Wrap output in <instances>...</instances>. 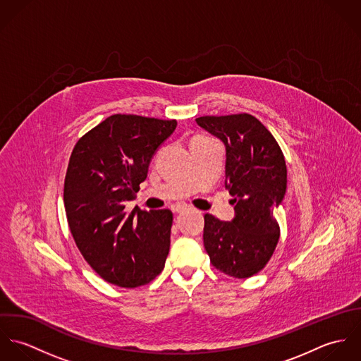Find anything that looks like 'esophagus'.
Returning a JSON list of instances; mask_svg holds the SVG:
<instances>
[{
	"mask_svg": "<svg viewBox=\"0 0 361 361\" xmlns=\"http://www.w3.org/2000/svg\"><path fill=\"white\" fill-rule=\"evenodd\" d=\"M186 208H188L186 204H173V206H171L172 212H175V214H178V212H182V211H185Z\"/></svg>",
	"mask_w": 361,
	"mask_h": 361,
	"instance_id": "1",
	"label": "esophagus"
}]
</instances>
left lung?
Instances as JSON below:
<instances>
[{
    "instance_id": "8db88e82",
    "label": "left lung",
    "mask_w": 361,
    "mask_h": 361,
    "mask_svg": "<svg viewBox=\"0 0 361 361\" xmlns=\"http://www.w3.org/2000/svg\"><path fill=\"white\" fill-rule=\"evenodd\" d=\"M196 122L225 145V188L235 204L231 222L204 215L206 252L221 272L239 279L253 276L279 240L275 209L286 192L285 157L271 132L250 114L200 116Z\"/></svg>"
}]
</instances>
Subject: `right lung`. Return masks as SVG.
I'll return each mask as SVG.
<instances>
[{"mask_svg": "<svg viewBox=\"0 0 361 361\" xmlns=\"http://www.w3.org/2000/svg\"><path fill=\"white\" fill-rule=\"evenodd\" d=\"M176 121L115 114L82 136L69 158L63 203L71 233L104 281L136 288L162 271L171 245L169 209L125 211Z\"/></svg>", "mask_w": 361, "mask_h": 361, "instance_id": "obj_1", "label": "right lung"}]
</instances>
